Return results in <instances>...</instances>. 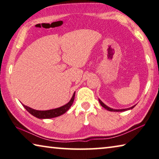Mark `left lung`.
Instances as JSON below:
<instances>
[{
  "instance_id": "8db88e82",
  "label": "left lung",
  "mask_w": 159,
  "mask_h": 159,
  "mask_svg": "<svg viewBox=\"0 0 159 159\" xmlns=\"http://www.w3.org/2000/svg\"><path fill=\"white\" fill-rule=\"evenodd\" d=\"M98 101H99V103H100V104L101 106H103V107L104 108H106V110H108V111H114V112H122V111H127V110H129V109H132L135 106H132V107H130V108H125V109H113V108H109L108 106H107L106 105H105V104H104L102 101H101L100 99H98Z\"/></svg>"
}]
</instances>
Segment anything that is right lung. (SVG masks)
Returning a JSON list of instances; mask_svg holds the SVG:
<instances>
[{"instance_id":"obj_1","label":"right lung","mask_w":159,"mask_h":159,"mask_svg":"<svg viewBox=\"0 0 159 159\" xmlns=\"http://www.w3.org/2000/svg\"><path fill=\"white\" fill-rule=\"evenodd\" d=\"M75 92L73 93V96L70 101L66 105L61 106V107L55 108V109H51V110H47V111H37L35 110V109L31 108L28 106L23 105L25 108L27 110L29 113L32 114L36 118H40V119H46V118H56V117H58L64 114L66 112L69 110L70 106L72 105L73 103V101L75 99Z\"/></svg>"}]
</instances>
